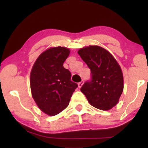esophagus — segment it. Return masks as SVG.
Returning <instances> with one entry per match:
<instances>
[{
	"label": "esophagus",
	"instance_id": "esophagus-1",
	"mask_svg": "<svg viewBox=\"0 0 148 148\" xmlns=\"http://www.w3.org/2000/svg\"><path fill=\"white\" fill-rule=\"evenodd\" d=\"M84 83V82L83 81V80H82V82H79V83H78V87H79V88H80V87H81L82 86H83Z\"/></svg>",
	"mask_w": 148,
	"mask_h": 148
}]
</instances>
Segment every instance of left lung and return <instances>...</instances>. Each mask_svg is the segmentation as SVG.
<instances>
[{
	"label": "left lung",
	"mask_w": 148,
	"mask_h": 148,
	"mask_svg": "<svg viewBox=\"0 0 148 148\" xmlns=\"http://www.w3.org/2000/svg\"><path fill=\"white\" fill-rule=\"evenodd\" d=\"M77 53L91 70V79L81 87L92 106L108 110L116 106L123 90L121 67L112 54L97 46H89Z\"/></svg>",
	"instance_id": "1"
}]
</instances>
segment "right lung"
Here are the masks:
<instances>
[{"label":"right lung","instance_id":"obj_1","mask_svg":"<svg viewBox=\"0 0 148 148\" xmlns=\"http://www.w3.org/2000/svg\"><path fill=\"white\" fill-rule=\"evenodd\" d=\"M70 54L64 47H55L40 54L32 66L30 84L32 98L42 112L56 116L69 106L77 87L63 63Z\"/></svg>","mask_w":148,"mask_h":148}]
</instances>
